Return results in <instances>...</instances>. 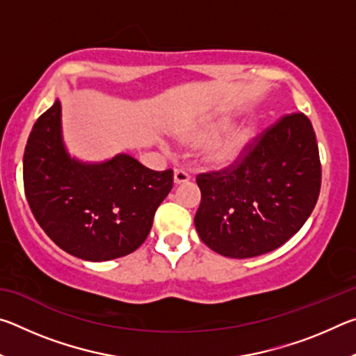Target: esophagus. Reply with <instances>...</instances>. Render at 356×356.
<instances>
[{
  "mask_svg": "<svg viewBox=\"0 0 356 356\" xmlns=\"http://www.w3.org/2000/svg\"><path fill=\"white\" fill-rule=\"evenodd\" d=\"M190 179H191V176L185 170H176V171H174V184H176V185L188 182Z\"/></svg>",
  "mask_w": 356,
  "mask_h": 356,
  "instance_id": "obj_1",
  "label": "esophagus"
}]
</instances>
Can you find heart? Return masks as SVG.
Returning a JSON list of instances; mask_svg holds the SVG:
<instances>
[{
  "label": "heart",
  "mask_w": 356,
  "mask_h": 356,
  "mask_svg": "<svg viewBox=\"0 0 356 356\" xmlns=\"http://www.w3.org/2000/svg\"><path fill=\"white\" fill-rule=\"evenodd\" d=\"M227 122L226 120H220L213 125H210L207 129L202 130H195V131H186L182 136L186 141L191 143H206L209 140H212L218 134H221L222 130L226 129ZM256 138V127L251 122H246L240 127L234 129L232 131L220 140L218 143H215L212 147H210L204 160L209 166L215 168V170H229V168L238 165L242 161L248 150L251 147L252 141Z\"/></svg>",
  "instance_id": "obj_1"
}]
</instances>
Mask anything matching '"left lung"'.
<instances>
[{
    "label": "left lung",
    "instance_id": "1",
    "mask_svg": "<svg viewBox=\"0 0 356 356\" xmlns=\"http://www.w3.org/2000/svg\"><path fill=\"white\" fill-rule=\"evenodd\" d=\"M322 182L316 134L303 113L282 116L254 138L229 170L197 174L196 231L210 250L245 259L297 234L316 207Z\"/></svg>",
    "mask_w": 356,
    "mask_h": 356
}]
</instances>
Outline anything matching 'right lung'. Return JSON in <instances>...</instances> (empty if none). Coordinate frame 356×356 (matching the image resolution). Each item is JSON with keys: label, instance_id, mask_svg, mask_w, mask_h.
Here are the masks:
<instances>
[{"label": "right lung", "instance_id": "obj_1", "mask_svg": "<svg viewBox=\"0 0 356 356\" xmlns=\"http://www.w3.org/2000/svg\"><path fill=\"white\" fill-rule=\"evenodd\" d=\"M172 170L154 171L127 154L104 163L70 159L56 100L29 134L23 184L34 218L59 248L91 262L127 256L144 243Z\"/></svg>", "mask_w": 356, "mask_h": 356}]
</instances>
